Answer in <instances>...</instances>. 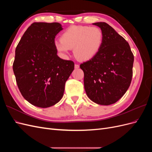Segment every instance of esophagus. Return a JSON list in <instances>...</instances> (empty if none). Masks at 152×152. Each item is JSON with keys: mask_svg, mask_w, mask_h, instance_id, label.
I'll return each instance as SVG.
<instances>
[{"mask_svg": "<svg viewBox=\"0 0 152 152\" xmlns=\"http://www.w3.org/2000/svg\"><path fill=\"white\" fill-rule=\"evenodd\" d=\"M79 68V65H77V64H75V69H78Z\"/></svg>", "mask_w": 152, "mask_h": 152, "instance_id": "1", "label": "esophagus"}]
</instances>
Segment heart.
<instances>
[{
    "label": "heart",
    "mask_w": 152,
    "mask_h": 152,
    "mask_svg": "<svg viewBox=\"0 0 152 152\" xmlns=\"http://www.w3.org/2000/svg\"><path fill=\"white\" fill-rule=\"evenodd\" d=\"M103 33L98 27L72 26L63 32L61 40L54 42L55 48L63 56L73 49V54L80 61L93 58L102 48Z\"/></svg>",
    "instance_id": "b5f03b06"
}]
</instances>
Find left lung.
Returning a JSON list of instances; mask_svg holds the SVG:
<instances>
[{
	"label": "left lung",
	"mask_w": 152,
	"mask_h": 152,
	"mask_svg": "<svg viewBox=\"0 0 152 152\" xmlns=\"http://www.w3.org/2000/svg\"><path fill=\"white\" fill-rule=\"evenodd\" d=\"M103 33L98 53L82 63L84 89L88 98L102 105L116 103L126 93L132 77L133 55L129 45L107 23L98 22Z\"/></svg>",
	"instance_id": "obj_1"
}]
</instances>
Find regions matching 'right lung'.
I'll use <instances>...</instances> for the list:
<instances>
[{
    "instance_id": "obj_1",
    "label": "right lung",
    "mask_w": 152,
    "mask_h": 152,
    "mask_svg": "<svg viewBox=\"0 0 152 152\" xmlns=\"http://www.w3.org/2000/svg\"><path fill=\"white\" fill-rule=\"evenodd\" d=\"M63 30L59 23H34L15 50L13 72L23 98L37 107L48 108L62 98L74 63L57 55L54 39Z\"/></svg>"
}]
</instances>
